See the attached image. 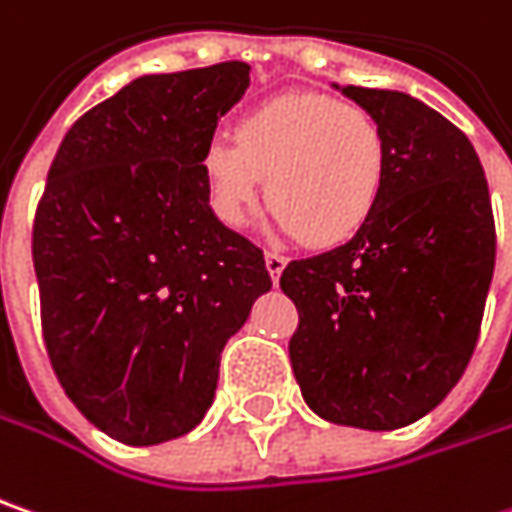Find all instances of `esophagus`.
<instances>
[{
	"label": "esophagus",
	"instance_id": "1",
	"mask_svg": "<svg viewBox=\"0 0 512 512\" xmlns=\"http://www.w3.org/2000/svg\"><path fill=\"white\" fill-rule=\"evenodd\" d=\"M285 265H288V259H285L282 253H265V268H268L273 282H279V276H282Z\"/></svg>",
	"mask_w": 512,
	"mask_h": 512
}]
</instances>
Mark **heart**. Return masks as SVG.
<instances>
[{
  "label": "heart",
  "mask_w": 512,
  "mask_h": 512,
  "mask_svg": "<svg viewBox=\"0 0 512 512\" xmlns=\"http://www.w3.org/2000/svg\"><path fill=\"white\" fill-rule=\"evenodd\" d=\"M386 135L377 120L328 94L288 91L256 106L201 152L216 216L242 227L268 181L273 224L288 239L331 247L374 213L386 181Z\"/></svg>",
  "instance_id": "obj_1"
}]
</instances>
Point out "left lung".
<instances>
[{"label":"left lung","instance_id":"left-lung-1","mask_svg":"<svg viewBox=\"0 0 512 512\" xmlns=\"http://www.w3.org/2000/svg\"><path fill=\"white\" fill-rule=\"evenodd\" d=\"M386 135V181L340 247L291 262V366L322 421L389 432L429 415L473 357L496 227L467 135L406 91L337 86Z\"/></svg>","mask_w":512,"mask_h":512}]
</instances>
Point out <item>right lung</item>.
I'll return each mask as SVG.
<instances>
[{"mask_svg": "<svg viewBox=\"0 0 512 512\" xmlns=\"http://www.w3.org/2000/svg\"><path fill=\"white\" fill-rule=\"evenodd\" d=\"M250 65L141 74L80 117L34 221L42 331L71 403L152 447L213 406L227 340L270 291L265 256L210 207L201 152Z\"/></svg>", "mask_w": 512, "mask_h": 512, "instance_id": "obj_1", "label": "right lung"}]
</instances>
